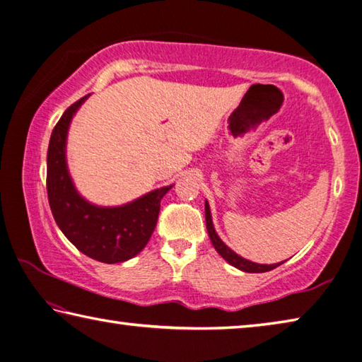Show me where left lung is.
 Masks as SVG:
<instances>
[{
  "label": "left lung",
  "mask_w": 362,
  "mask_h": 362,
  "mask_svg": "<svg viewBox=\"0 0 362 362\" xmlns=\"http://www.w3.org/2000/svg\"><path fill=\"white\" fill-rule=\"evenodd\" d=\"M206 226H207V233H209V238L212 241V246L216 247L217 252L223 257V259L230 263V265L236 267L243 269V272H247V273H265L269 272V269H274L276 267H279L281 263H274V265H260V263H254V262H249L246 259H243L238 254L233 252L230 247H226L223 241L220 240L217 236L216 230H214V225H212V218H211V211H209V204L206 203Z\"/></svg>",
  "instance_id": "obj_1"
}]
</instances>
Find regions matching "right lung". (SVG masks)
Wrapping results in <instances>:
<instances>
[{"instance_id":"obj_1","label":"right lung","mask_w":362,"mask_h":362,"mask_svg":"<svg viewBox=\"0 0 362 362\" xmlns=\"http://www.w3.org/2000/svg\"><path fill=\"white\" fill-rule=\"evenodd\" d=\"M88 97L71 103L52 129L47 148V199L59 228L76 249L103 263H119L146 246L158 222L163 196L173 185L121 207H97L76 193L66 170L65 139L73 113Z\"/></svg>"}]
</instances>
